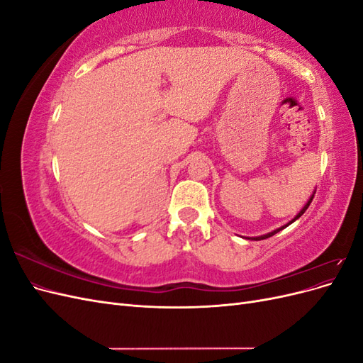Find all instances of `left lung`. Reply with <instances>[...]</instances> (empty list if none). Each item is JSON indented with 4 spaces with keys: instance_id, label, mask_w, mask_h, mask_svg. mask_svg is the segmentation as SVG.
I'll return each instance as SVG.
<instances>
[{
    "instance_id": "left-lung-1",
    "label": "left lung",
    "mask_w": 363,
    "mask_h": 363,
    "mask_svg": "<svg viewBox=\"0 0 363 363\" xmlns=\"http://www.w3.org/2000/svg\"><path fill=\"white\" fill-rule=\"evenodd\" d=\"M313 195H315V192H313ZM313 195L311 196V200L306 203V206H304V207L301 208V211L298 212V215H296V216H295V218L292 219V221H291V223H288L286 225H283V227H280V228H277V230H274V232H271V233H268V235H263V236H257V238H251V239H252V240H262V239H267V238H271V236H274V235H276V233H279V232H280V230H283L284 227H288L289 224H292L294 221H296V219H298V218H300V216H301V215H303V213H304V212L307 211V207H309V206H311V203H312V200H313Z\"/></svg>"
}]
</instances>
